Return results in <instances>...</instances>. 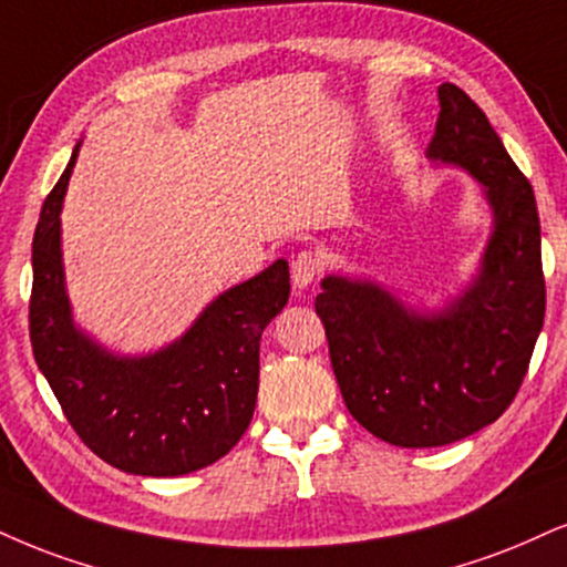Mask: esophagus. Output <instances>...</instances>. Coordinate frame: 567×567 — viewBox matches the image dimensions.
I'll return each instance as SVG.
<instances>
[{
    "label": "esophagus",
    "instance_id": "34e87169",
    "mask_svg": "<svg viewBox=\"0 0 567 567\" xmlns=\"http://www.w3.org/2000/svg\"><path fill=\"white\" fill-rule=\"evenodd\" d=\"M320 268H323V260H320L318 251H299L291 260V281L302 291L320 276Z\"/></svg>",
    "mask_w": 567,
    "mask_h": 567
}]
</instances>
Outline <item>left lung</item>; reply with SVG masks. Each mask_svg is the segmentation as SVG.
Listing matches in <instances>:
<instances>
[{
	"label": "left lung",
	"instance_id": "8db88e82",
	"mask_svg": "<svg viewBox=\"0 0 567 567\" xmlns=\"http://www.w3.org/2000/svg\"><path fill=\"white\" fill-rule=\"evenodd\" d=\"M439 107L425 155L471 173L494 215L478 276L439 312H415L383 286L347 276H326L316 299L347 410L410 450L497 421L518 394L547 305L534 188L463 89L442 83Z\"/></svg>",
	"mask_w": 567,
	"mask_h": 567
}]
</instances>
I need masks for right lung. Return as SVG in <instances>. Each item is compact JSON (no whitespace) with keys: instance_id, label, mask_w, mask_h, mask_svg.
<instances>
[{"instance_id":"right-lung-1","label":"right lung","mask_w":567,"mask_h":567,"mask_svg":"<svg viewBox=\"0 0 567 567\" xmlns=\"http://www.w3.org/2000/svg\"><path fill=\"white\" fill-rule=\"evenodd\" d=\"M79 146L33 234V358L68 423L96 457L134 476H184L228 454L249 429L260 337L289 299V262L276 260L260 276L230 286L159 352H107L73 323L62 270L60 209Z\"/></svg>"}]
</instances>
